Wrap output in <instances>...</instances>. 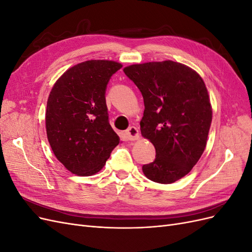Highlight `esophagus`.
Returning <instances> with one entry per match:
<instances>
[{"label": "esophagus", "instance_id": "34e87169", "mask_svg": "<svg viewBox=\"0 0 252 252\" xmlns=\"http://www.w3.org/2000/svg\"><path fill=\"white\" fill-rule=\"evenodd\" d=\"M125 134H126L127 140H129V141H135V140L140 139V133H139L138 128H135L134 126L129 127L126 130Z\"/></svg>", "mask_w": 252, "mask_h": 252}]
</instances>
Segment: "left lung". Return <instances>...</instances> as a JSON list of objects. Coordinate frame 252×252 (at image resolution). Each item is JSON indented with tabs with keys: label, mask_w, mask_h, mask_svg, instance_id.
<instances>
[{
	"label": "left lung",
	"mask_w": 252,
	"mask_h": 252,
	"mask_svg": "<svg viewBox=\"0 0 252 252\" xmlns=\"http://www.w3.org/2000/svg\"><path fill=\"white\" fill-rule=\"evenodd\" d=\"M144 98L141 133L156 148L155 161L143 166L145 177L171 184L191 171L205 150L212 107L201 75L167 60L124 68Z\"/></svg>",
	"instance_id": "obj_1"
}]
</instances>
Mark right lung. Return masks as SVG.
Wrapping results in <instances>:
<instances>
[{
	"mask_svg": "<svg viewBox=\"0 0 252 252\" xmlns=\"http://www.w3.org/2000/svg\"><path fill=\"white\" fill-rule=\"evenodd\" d=\"M122 66L110 60L85 61L67 69L50 91L47 139L56 158L73 174L97 173L120 143L108 122L105 91Z\"/></svg>",
	"mask_w": 252,
	"mask_h": 252,
	"instance_id": "add662e5",
	"label": "right lung"
}]
</instances>
